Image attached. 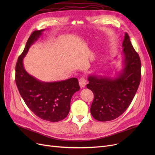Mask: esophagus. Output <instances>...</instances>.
Masks as SVG:
<instances>
[{
    "instance_id": "esophagus-1",
    "label": "esophagus",
    "mask_w": 155,
    "mask_h": 155,
    "mask_svg": "<svg viewBox=\"0 0 155 155\" xmlns=\"http://www.w3.org/2000/svg\"><path fill=\"white\" fill-rule=\"evenodd\" d=\"M86 79L84 77H81L80 79H79V85L80 86L81 88H84L85 87L86 85Z\"/></svg>"
}]
</instances>
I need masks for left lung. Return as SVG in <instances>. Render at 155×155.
Segmentation results:
<instances>
[{
	"label": "left lung",
	"mask_w": 155,
	"mask_h": 155,
	"mask_svg": "<svg viewBox=\"0 0 155 155\" xmlns=\"http://www.w3.org/2000/svg\"><path fill=\"white\" fill-rule=\"evenodd\" d=\"M123 69L114 78L89 75L87 87L94 93L91 112L99 121H109L119 117L131 104L141 80V60L129 36L125 33Z\"/></svg>",
	"instance_id": "8db88e82"
}]
</instances>
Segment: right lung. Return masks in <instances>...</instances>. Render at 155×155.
Segmentation results:
<instances>
[{
	"mask_svg": "<svg viewBox=\"0 0 155 155\" xmlns=\"http://www.w3.org/2000/svg\"><path fill=\"white\" fill-rule=\"evenodd\" d=\"M45 29L35 31L19 56L15 66V83L29 109L43 120L58 122L66 117L70 109L71 99L80 90L77 78L53 82H41L26 71L23 58L31 46L41 36Z\"/></svg>",
	"mask_w": 155,
	"mask_h": 155,
	"instance_id": "right-lung-1",
	"label": "right lung"
}]
</instances>
